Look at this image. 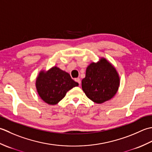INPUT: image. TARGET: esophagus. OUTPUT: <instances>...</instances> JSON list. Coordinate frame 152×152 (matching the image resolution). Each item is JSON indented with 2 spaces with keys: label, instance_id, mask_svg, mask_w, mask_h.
Returning a JSON list of instances; mask_svg holds the SVG:
<instances>
[{
  "label": "esophagus",
  "instance_id": "esophagus-1",
  "mask_svg": "<svg viewBox=\"0 0 152 152\" xmlns=\"http://www.w3.org/2000/svg\"><path fill=\"white\" fill-rule=\"evenodd\" d=\"M75 81H76L77 83H78L79 85H80V83H81V80H80V79L79 78H76V79H75Z\"/></svg>",
  "mask_w": 152,
  "mask_h": 152
}]
</instances>
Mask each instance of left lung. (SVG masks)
<instances>
[{"mask_svg": "<svg viewBox=\"0 0 152 152\" xmlns=\"http://www.w3.org/2000/svg\"><path fill=\"white\" fill-rule=\"evenodd\" d=\"M120 83L115 68L106 58L92 62L86 68L82 80V88L86 96L95 103L110 100L117 93Z\"/></svg>", "mask_w": 152, "mask_h": 152, "instance_id": "left-lung-1", "label": "left lung"}]
</instances>
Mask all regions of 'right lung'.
I'll return each mask as SVG.
<instances>
[{
    "label": "right lung",
    "instance_id": "add662e5",
    "mask_svg": "<svg viewBox=\"0 0 152 152\" xmlns=\"http://www.w3.org/2000/svg\"><path fill=\"white\" fill-rule=\"evenodd\" d=\"M79 85L68 73L54 66L47 72H40L36 79V88L42 100L55 105L62 100L67 92Z\"/></svg>",
    "mask_w": 152,
    "mask_h": 152
}]
</instances>
